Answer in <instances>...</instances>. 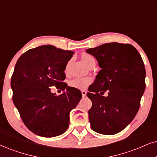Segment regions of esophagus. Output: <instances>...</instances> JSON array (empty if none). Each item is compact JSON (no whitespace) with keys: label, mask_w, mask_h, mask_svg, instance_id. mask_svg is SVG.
I'll use <instances>...</instances> for the list:
<instances>
[{"label":"esophagus","mask_w":157,"mask_h":157,"mask_svg":"<svg viewBox=\"0 0 157 157\" xmlns=\"http://www.w3.org/2000/svg\"><path fill=\"white\" fill-rule=\"evenodd\" d=\"M82 94L83 98H84V97L86 95V91H85V90H82Z\"/></svg>","instance_id":"esophagus-1"}]
</instances>
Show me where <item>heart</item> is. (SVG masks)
<instances>
[{"label":"heart","mask_w":157,"mask_h":157,"mask_svg":"<svg viewBox=\"0 0 157 157\" xmlns=\"http://www.w3.org/2000/svg\"><path fill=\"white\" fill-rule=\"evenodd\" d=\"M82 61L84 62L85 65L88 66L89 64L91 62L94 61V57L89 54H84L82 56ZM92 82V79L89 77H84V78H75L69 82V86L71 87L76 89H84Z\"/></svg>","instance_id":"heart-1"}]
</instances>
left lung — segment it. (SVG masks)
Wrapping results in <instances>:
<instances>
[{
	"mask_svg": "<svg viewBox=\"0 0 157 157\" xmlns=\"http://www.w3.org/2000/svg\"><path fill=\"white\" fill-rule=\"evenodd\" d=\"M86 52L101 68L86 94L92 102L88 111L91 128L100 134H117L132 121L140 108L146 88L144 61L128 44L113 42Z\"/></svg>",
	"mask_w": 157,
	"mask_h": 157,
	"instance_id": "8db88e82",
	"label": "left lung"
}]
</instances>
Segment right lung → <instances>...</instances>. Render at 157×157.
<instances>
[{
    "mask_svg": "<svg viewBox=\"0 0 157 157\" xmlns=\"http://www.w3.org/2000/svg\"><path fill=\"white\" fill-rule=\"evenodd\" d=\"M73 54L44 45L25 52L15 65L11 80L13 102L34 134L52 138L68 128L70 112L82 96L80 90L63 82L64 71ZM54 86L64 90L63 94H52L50 88Z\"/></svg>",
    "mask_w": 157,
    "mask_h": 157,
    "instance_id": "1",
    "label": "right lung"
}]
</instances>
